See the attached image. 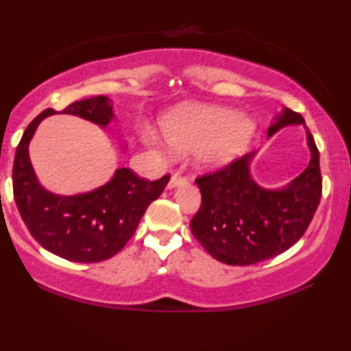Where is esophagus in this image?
<instances>
[{"label":"esophagus","instance_id":"obj_1","mask_svg":"<svg viewBox=\"0 0 351 351\" xmlns=\"http://www.w3.org/2000/svg\"><path fill=\"white\" fill-rule=\"evenodd\" d=\"M186 183V180L183 178V176L180 175V173H175V175L171 176L170 181H168V189H173V188H178L181 184Z\"/></svg>","mask_w":351,"mask_h":351}]
</instances>
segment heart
I'll return each instance as SVG.
<instances>
[{
  "instance_id": "b5f03b06",
  "label": "heart",
  "mask_w": 351,
  "mask_h": 351,
  "mask_svg": "<svg viewBox=\"0 0 351 351\" xmlns=\"http://www.w3.org/2000/svg\"><path fill=\"white\" fill-rule=\"evenodd\" d=\"M162 132L175 150L194 149L193 158L201 170L213 171L239 157L255 134V122L230 108L210 104H183L162 119ZM143 138L158 145L154 134Z\"/></svg>"
}]
</instances>
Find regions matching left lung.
Instances as JSON below:
<instances>
[{
	"label": "left lung",
	"instance_id": "8db88e82",
	"mask_svg": "<svg viewBox=\"0 0 351 351\" xmlns=\"http://www.w3.org/2000/svg\"><path fill=\"white\" fill-rule=\"evenodd\" d=\"M296 124L306 128L301 114L282 108L268 128V137ZM306 137L311 162L282 188H263L253 180L250 165L256 152L196 180L201 208L189 227L210 256L227 265H255L286 252L302 237L322 196L319 150L309 129Z\"/></svg>",
	"mask_w": 351,
	"mask_h": 351
}]
</instances>
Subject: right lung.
Masks as SVG:
<instances>
[{
    "mask_svg": "<svg viewBox=\"0 0 351 351\" xmlns=\"http://www.w3.org/2000/svg\"><path fill=\"white\" fill-rule=\"evenodd\" d=\"M55 112L53 109L40 112L27 125L16 149L12 165L16 206L31 235L45 250L77 263L108 260L129 242L170 176L147 181L129 168H117L106 184L93 191L73 196L50 193L37 180L29 158V143L40 122ZM60 114L78 116L104 129L116 121L114 104L108 96L75 101Z\"/></svg>",
    "mask_w": 351,
    "mask_h": 351,
    "instance_id": "right-lung-1",
    "label": "right lung"
}]
</instances>
